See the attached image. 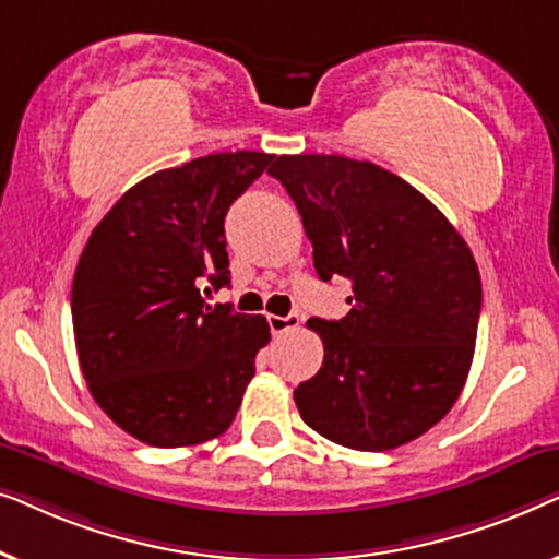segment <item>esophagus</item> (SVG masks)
Listing matches in <instances>:
<instances>
[{"label": "esophagus", "mask_w": 559, "mask_h": 559, "mask_svg": "<svg viewBox=\"0 0 559 559\" xmlns=\"http://www.w3.org/2000/svg\"><path fill=\"white\" fill-rule=\"evenodd\" d=\"M266 320H270V331L274 335L295 331V328L300 325V316H297V312H289V316H285V318H282V316H270Z\"/></svg>", "instance_id": "1"}]
</instances>
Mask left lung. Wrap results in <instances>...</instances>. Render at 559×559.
Wrapping results in <instances>:
<instances>
[{
    "mask_svg": "<svg viewBox=\"0 0 559 559\" xmlns=\"http://www.w3.org/2000/svg\"><path fill=\"white\" fill-rule=\"evenodd\" d=\"M318 277L350 280L348 316L308 320L325 356L295 389L305 425L381 453L438 425L468 379L480 274L453 224L400 175L338 155H282Z\"/></svg>",
    "mask_w": 559,
    "mask_h": 559,
    "instance_id": "1",
    "label": "left lung"
}]
</instances>
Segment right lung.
I'll return each instance as SVG.
<instances>
[{"label": "right lung", "mask_w": 559, "mask_h": 559, "mask_svg": "<svg viewBox=\"0 0 559 559\" xmlns=\"http://www.w3.org/2000/svg\"><path fill=\"white\" fill-rule=\"evenodd\" d=\"M272 159L218 152L150 175L83 249L71 289L81 371L98 407L140 442L198 445L239 412L270 323L205 295L231 282L224 218Z\"/></svg>", "instance_id": "obj_1"}]
</instances>
